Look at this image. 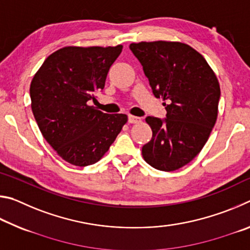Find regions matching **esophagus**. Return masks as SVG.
Listing matches in <instances>:
<instances>
[{
  "instance_id": "34e87169",
  "label": "esophagus",
  "mask_w": 250,
  "mask_h": 250,
  "mask_svg": "<svg viewBox=\"0 0 250 250\" xmlns=\"http://www.w3.org/2000/svg\"><path fill=\"white\" fill-rule=\"evenodd\" d=\"M128 120L130 124H139V122H141V118L139 117H135V116H129L128 117Z\"/></svg>"
}]
</instances>
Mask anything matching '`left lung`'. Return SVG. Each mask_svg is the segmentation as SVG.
Here are the masks:
<instances>
[{"instance_id":"obj_1","label":"left lung","mask_w":250,"mask_h":250,"mask_svg":"<svg viewBox=\"0 0 250 250\" xmlns=\"http://www.w3.org/2000/svg\"><path fill=\"white\" fill-rule=\"evenodd\" d=\"M130 49L167 109L166 119L146 118L152 139L142 146L143 159L156 170L175 171L208 140L221 97L217 77L200 53L180 42H140Z\"/></svg>"}]
</instances>
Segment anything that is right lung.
Listing matches in <instances>:
<instances>
[{
	"label": "right lung",
	"mask_w": 250,
	"mask_h": 250,
	"mask_svg": "<svg viewBox=\"0 0 250 250\" xmlns=\"http://www.w3.org/2000/svg\"><path fill=\"white\" fill-rule=\"evenodd\" d=\"M122 45L67 46L45 59L29 87L32 111L45 140L62 160L87 167L103 158L128 117L94 105Z\"/></svg>",
	"instance_id": "1"
}]
</instances>
